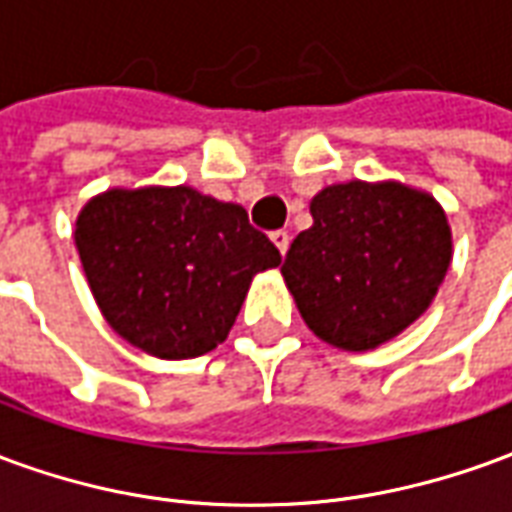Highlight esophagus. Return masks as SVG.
I'll return each instance as SVG.
<instances>
[{
    "label": "esophagus",
    "mask_w": 512,
    "mask_h": 512,
    "mask_svg": "<svg viewBox=\"0 0 512 512\" xmlns=\"http://www.w3.org/2000/svg\"><path fill=\"white\" fill-rule=\"evenodd\" d=\"M271 244L277 246L279 255L285 257V252H288V246H290V235L285 233V230H277V233H271Z\"/></svg>",
    "instance_id": "1"
}]
</instances>
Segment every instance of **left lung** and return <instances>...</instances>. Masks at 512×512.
Here are the masks:
<instances>
[{
    "label": "left lung",
    "mask_w": 512,
    "mask_h": 512,
    "mask_svg": "<svg viewBox=\"0 0 512 512\" xmlns=\"http://www.w3.org/2000/svg\"><path fill=\"white\" fill-rule=\"evenodd\" d=\"M310 213L282 279L315 337L362 354L406 332L450 268L452 230L439 200L400 180H345L318 191Z\"/></svg>",
    "instance_id": "8db88e82"
}]
</instances>
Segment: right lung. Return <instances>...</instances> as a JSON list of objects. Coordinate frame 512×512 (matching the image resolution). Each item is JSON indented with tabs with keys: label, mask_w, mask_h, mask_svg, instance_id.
Returning a JSON list of instances; mask_svg holds the SVG:
<instances>
[{
	"label": "right lung",
	"mask_w": 512,
	"mask_h": 512,
	"mask_svg": "<svg viewBox=\"0 0 512 512\" xmlns=\"http://www.w3.org/2000/svg\"><path fill=\"white\" fill-rule=\"evenodd\" d=\"M73 241L106 323L158 359L224 343L255 274L282 260L241 205L191 186L101 191L76 216Z\"/></svg>",
	"instance_id": "right-lung-1"
}]
</instances>
